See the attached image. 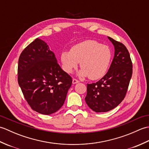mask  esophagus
I'll list each match as a JSON object with an SVG mask.
<instances>
[{
	"label": "esophagus",
	"instance_id": "obj_1",
	"mask_svg": "<svg viewBox=\"0 0 149 149\" xmlns=\"http://www.w3.org/2000/svg\"><path fill=\"white\" fill-rule=\"evenodd\" d=\"M79 81L77 79H72V83L73 84H76V83H78Z\"/></svg>",
	"mask_w": 149,
	"mask_h": 149
}]
</instances>
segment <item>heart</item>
Wrapping results in <instances>:
<instances>
[{
  "mask_svg": "<svg viewBox=\"0 0 149 149\" xmlns=\"http://www.w3.org/2000/svg\"><path fill=\"white\" fill-rule=\"evenodd\" d=\"M112 58V52L107 45L97 41L86 40L73 46L70 51L61 54L64 70L71 74L80 62L81 70L78 75L92 80L99 79L106 74Z\"/></svg>",
  "mask_w": 149,
  "mask_h": 149,
  "instance_id": "heart-1",
  "label": "heart"
}]
</instances>
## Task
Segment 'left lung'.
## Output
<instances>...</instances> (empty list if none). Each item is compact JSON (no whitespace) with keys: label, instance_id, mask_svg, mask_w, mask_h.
Returning a JSON list of instances; mask_svg holds the SVG:
<instances>
[{"label":"left lung","instance_id":"left-lung-1","mask_svg":"<svg viewBox=\"0 0 149 149\" xmlns=\"http://www.w3.org/2000/svg\"><path fill=\"white\" fill-rule=\"evenodd\" d=\"M115 47V56L108 72L95 83L87 84L85 101L97 113L107 112L125 97L132 74L130 54L123 43L108 37Z\"/></svg>","mask_w":149,"mask_h":149}]
</instances>
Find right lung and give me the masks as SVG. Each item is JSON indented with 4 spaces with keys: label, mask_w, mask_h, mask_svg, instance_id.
I'll return each mask as SVG.
<instances>
[{
    "label": "right lung",
    "mask_w": 149,
    "mask_h": 149,
    "mask_svg": "<svg viewBox=\"0 0 149 149\" xmlns=\"http://www.w3.org/2000/svg\"><path fill=\"white\" fill-rule=\"evenodd\" d=\"M18 83L31 108L48 115L62 107L72 79L60 67L49 45L36 38L19 57Z\"/></svg>",
    "instance_id": "add662e5"
}]
</instances>
